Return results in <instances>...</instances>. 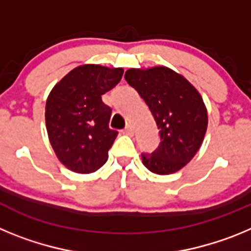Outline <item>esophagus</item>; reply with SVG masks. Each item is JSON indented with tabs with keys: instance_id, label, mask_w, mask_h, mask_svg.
Wrapping results in <instances>:
<instances>
[{
	"instance_id": "obj_1",
	"label": "esophagus",
	"mask_w": 251,
	"mask_h": 251,
	"mask_svg": "<svg viewBox=\"0 0 251 251\" xmlns=\"http://www.w3.org/2000/svg\"><path fill=\"white\" fill-rule=\"evenodd\" d=\"M124 134H127V136H132L133 134V127L132 126H127V127L123 129Z\"/></svg>"
}]
</instances>
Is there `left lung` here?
Instances as JSON below:
<instances>
[{
    "instance_id": "8db88e82",
    "label": "left lung",
    "mask_w": 251,
    "mask_h": 251,
    "mask_svg": "<svg viewBox=\"0 0 251 251\" xmlns=\"http://www.w3.org/2000/svg\"><path fill=\"white\" fill-rule=\"evenodd\" d=\"M124 77L145 99L161 136L154 152L142 154L143 165L156 175L182 170L200 150L207 129L201 94L182 74L167 66L128 69Z\"/></svg>"
}]
</instances>
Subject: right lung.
Instances as JSON below:
<instances>
[{
	"label": "right lung",
	"mask_w": 251,
	"mask_h": 251,
	"mask_svg": "<svg viewBox=\"0 0 251 251\" xmlns=\"http://www.w3.org/2000/svg\"><path fill=\"white\" fill-rule=\"evenodd\" d=\"M122 68L83 64L68 73L51 89L45 105L50 145L66 168L92 174L108 159L118 136L109 128L112 109L101 95L121 81Z\"/></svg>",
	"instance_id": "1"
}]
</instances>
